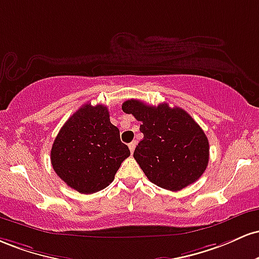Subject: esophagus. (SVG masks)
Returning <instances> with one entry per match:
<instances>
[{"mask_svg": "<svg viewBox=\"0 0 259 259\" xmlns=\"http://www.w3.org/2000/svg\"><path fill=\"white\" fill-rule=\"evenodd\" d=\"M136 142H132V143H130L128 144V148H130V150H131V153H133L135 152V149H136Z\"/></svg>", "mask_w": 259, "mask_h": 259, "instance_id": "34e87169", "label": "esophagus"}]
</instances>
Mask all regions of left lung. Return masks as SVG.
Segmentation results:
<instances>
[{
  "instance_id": "obj_1",
  "label": "left lung",
  "mask_w": 259,
  "mask_h": 259,
  "mask_svg": "<svg viewBox=\"0 0 259 259\" xmlns=\"http://www.w3.org/2000/svg\"><path fill=\"white\" fill-rule=\"evenodd\" d=\"M122 110L142 122L139 131L144 137L133 156L150 182L180 191L202 176L209 161V142L184 109L131 99L122 104Z\"/></svg>"
}]
</instances>
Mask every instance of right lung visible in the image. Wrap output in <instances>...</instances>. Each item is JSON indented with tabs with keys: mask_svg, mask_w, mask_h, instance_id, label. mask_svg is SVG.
<instances>
[{
	"mask_svg": "<svg viewBox=\"0 0 259 259\" xmlns=\"http://www.w3.org/2000/svg\"><path fill=\"white\" fill-rule=\"evenodd\" d=\"M130 154L121 142L120 131L110 122L107 107L88 103L60 130L51 148V164L67 186L91 194L114 181Z\"/></svg>",
	"mask_w": 259,
	"mask_h": 259,
	"instance_id": "1",
	"label": "right lung"
}]
</instances>
